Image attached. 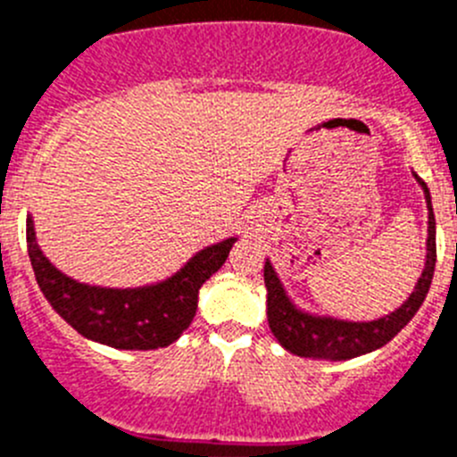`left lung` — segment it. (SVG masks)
Instances as JSON below:
<instances>
[{
    "label": "left lung",
    "instance_id": "1",
    "mask_svg": "<svg viewBox=\"0 0 457 457\" xmlns=\"http://www.w3.org/2000/svg\"><path fill=\"white\" fill-rule=\"evenodd\" d=\"M414 179L423 188V198H426V207H428V238H426V264H423L421 275H419L408 300H403L401 307H396L389 314L373 320H346L328 314H312V312L300 310L289 298L282 279L278 278L273 264H270V259H266L264 282L266 291H269L266 294V316H269V328L275 339L279 341V346L298 357L344 361L378 351L412 320V316L417 314L423 298L428 294L435 273V259H437L430 191L419 175H414Z\"/></svg>",
    "mask_w": 457,
    "mask_h": 457
}]
</instances>
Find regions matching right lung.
Returning a JSON list of instances; mask_svg holds the SVG:
<instances>
[{"label": "right lung", "instance_id": "right-lung-1", "mask_svg": "<svg viewBox=\"0 0 457 457\" xmlns=\"http://www.w3.org/2000/svg\"><path fill=\"white\" fill-rule=\"evenodd\" d=\"M234 241L237 237L207 245L162 282L111 289L61 273L36 241L34 219H27L29 259L49 305L81 337L120 351H152L178 341L198 310L200 287L225 264Z\"/></svg>", "mask_w": 457, "mask_h": 457}]
</instances>
